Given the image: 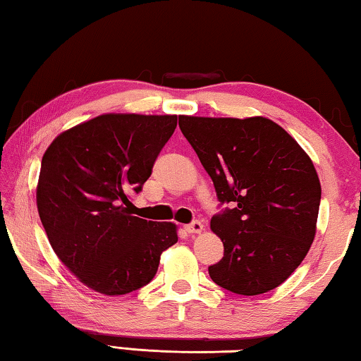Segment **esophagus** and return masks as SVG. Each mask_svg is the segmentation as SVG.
<instances>
[{
	"label": "esophagus",
	"instance_id": "34e87169",
	"mask_svg": "<svg viewBox=\"0 0 361 361\" xmlns=\"http://www.w3.org/2000/svg\"><path fill=\"white\" fill-rule=\"evenodd\" d=\"M185 231L188 234H200L204 231V223L202 221H192L191 224L185 226Z\"/></svg>",
	"mask_w": 361,
	"mask_h": 361
}]
</instances>
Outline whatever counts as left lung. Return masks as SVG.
Returning <instances> with one entry per match:
<instances>
[{"instance_id":"1","label":"left lung","mask_w":361,"mask_h":361,"mask_svg":"<svg viewBox=\"0 0 361 361\" xmlns=\"http://www.w3.org/2000/svg\"><path fill=\"white\" fill-rule=\"evenodd\" d=\"M178 124L218 199L234 204L210 221L224 245L223 259L209 267L212 280L243 296L277 288L301 264L317 232L322 186L312 159L262 116H180Z\"/></svg>"}]
</instances>
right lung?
<instances>
[{"label": "right lung", "mask_w": 361, "mask_h": 361, "mask_svg": "<svg viewBox=\"0 0 361 361\" xmlns=\"http://www.w3.org/2000/svg\"><path fill=\"white\" fill-rule=\"evenodd\" d=\"M176 127L175 114L106 113L54 138L41 162L36 205L59 259L87 288L127 295L156 276L178 242L175 223L132 215Z\"/></svg>", "instance_id": "1"}]
</instances>
